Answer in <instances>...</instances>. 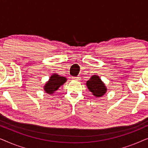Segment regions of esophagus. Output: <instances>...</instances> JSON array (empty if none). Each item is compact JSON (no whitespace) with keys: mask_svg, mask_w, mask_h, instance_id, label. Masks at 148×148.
<instances>
[{"mask_svg":"<svg viewBox=\"0 0 148 148\" xmlns=\"http://www.w3.org/2000/svg\"><path fill=\"white\" fill-rule=\"evenodd\" d=\"M72 79L74 81H79L81 79V77H72Z\"/></svg>","mask_w":148,"mask_h":148,"instance_id":"obj_1","label":"esophagus"}]
</instances>
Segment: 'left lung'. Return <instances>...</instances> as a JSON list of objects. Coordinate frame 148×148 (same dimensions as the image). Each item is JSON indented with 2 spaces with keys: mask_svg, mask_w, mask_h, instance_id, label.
Listing matches in <instances>:
<instances>
[{
  "mask_svg": "<svg viewBox=\"0 0 148 148\" xmlns=\"http://www.w3.org/2000/svg\"><path fill=\"white\" fill-rule=\"evenodd\" d=\"M86 86L88 90L96 98L103 96L107 92V88L105 84L102 82L100 77L96 75H92L90 79L87 81Z\"/></svg>",
  "mask_w": 148,
  "mask_h": 148,
  "instance_id": "left-lung-1",
  "label": "left lung"
}]
</instances>
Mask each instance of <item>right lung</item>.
<instances>
[{
	"mask_svg": "<svg viewBox=\"0 0 148 148\" xmlns=\"http://www.w3.org/2000/svg\"><path fill=\"white\" fill-rule=\"evenodd\" d=\"M66 82V78L59 75L54 73L50 77L49 80L46 83L44 86V90L48 94H54V92L58 90Z\"/></svg>",
	"mask_w": 148,
	"mask_h": 148,
	"instance_id": "right-lung-1",
	"label": "right lung"
}]
</instances>
